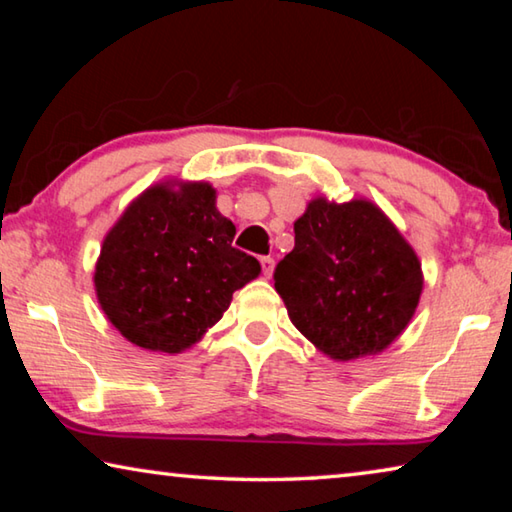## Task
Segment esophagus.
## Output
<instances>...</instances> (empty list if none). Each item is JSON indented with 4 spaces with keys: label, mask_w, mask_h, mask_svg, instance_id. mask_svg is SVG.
I'll use <instances>...</instances> for the list:
<instances>
[{
    "label": "esophagus",
    "mask_w": 512,
    "mask_h": 512,
    "mask_svg": "<svg viewBox=\"0 0 512 512\" xmlns=\"http://www.w3.org/2000/svg\"><path fill=\"white\" fill-rule=\"evenodd\" d=\"M259 262H262V268H264V275L266 277H271L273 275V268H275V259L268 255V257H262L259 259Z\"/></svg>",
    "instance_id": "34e87169"
}]
</instances>
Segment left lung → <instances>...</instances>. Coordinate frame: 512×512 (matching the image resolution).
Returning a JSON list of instances; mask_svg holds the SVG:
<instances>
[{
	"label": "left lung",
	"instance_id": "obj_1",
	"mask_svg": "<svg viewBox=\"0 0 512 512\" xmlns=\"http://www.w3.org/2000/svg\"><path fill=\"white\" fill-rule=\"evenodd\" d=\"M296 246L275 268L291 323L325 357L354 361L395 343L424 287L413 246L368 198L316 196L293 223Z\"/></svg>",
	"mask_w": 512,
	"mask_h": 512
}]
</instances>
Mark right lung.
<instances>
[{"mask_svg": "<svg viewBox=\"0 0 512 512\" xmlns=\"http://www.w3.org/2000/svg\"><path fill=\"white\" fill-rule=\"evenodd\" d=\"M235 232L210 183L167 178L144 189L103 237L94 264L103 314L142 350L194 348L232 293L262 273L255 257L232 248Z\"/></svg>", "mask_w": 512, "mask_h": 512, "instance_id": "1", "label": "right lung"}]
</instances>
